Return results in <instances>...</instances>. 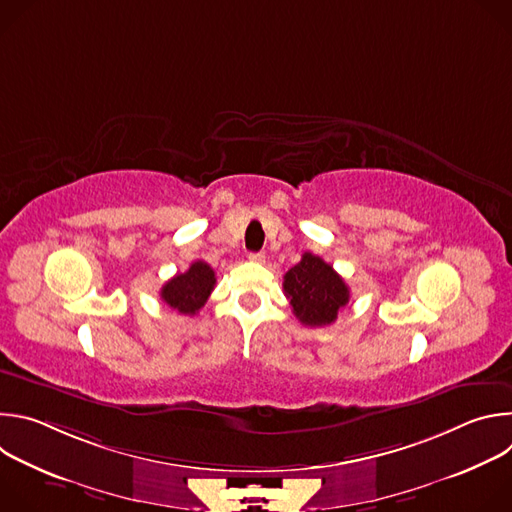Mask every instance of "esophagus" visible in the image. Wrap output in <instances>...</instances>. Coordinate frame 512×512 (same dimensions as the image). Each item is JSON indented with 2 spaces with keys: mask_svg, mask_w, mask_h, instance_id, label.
<instances>
[{
  "mask_svg": "<svg viewBox=\"0 0 512 512\" xmlns=\"http://www.w3.org/2000/svg\"><path fill=\"white\" fill-rule=\"evenodd\" d=\"M249 261L251 263H265V255L263 253H249Z\"/></svg>",
  "mask_w": 512,
  "mask_h": 512,
  "instance_id": "1",
  "label": "esophagus"
}]
</instances>
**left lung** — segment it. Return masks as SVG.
Here are the masks:
<instances>
[{"instance_id":"obj_1","label":"left lung","mask_w":512,"mask_h":512,"mask_svg":"<svg viewBox=\"0 0 512 512\" xmlns=\"http://www.w3.org/2000/svg\"><path fill=\"white\" fill-rule=\"evenodd\" d=\"M283 294L294 316L310 328L332 324L350 300L344 279L312 253H304L302 261L283 275Z\"/></svg>"}]
</instances>
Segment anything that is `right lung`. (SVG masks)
<instances>
[{
    "label": "right lung",
    "instance_id": "right-lung-1",
    "mask_svg": "<svg viewBox=\"0 0 512 512\" xmlns=\"http://www.w3.org/2000/svg\"><path fill=\"white\" fill-rule=\"evenodd\" d=\"M214 283V269L204 261H194L188 271L178 273L164 283L160 296L172 310L184 316H194L206 304Z\"/></svg>",
    "mask_w": 512,
    "mask_h": 512
}]
</instances>
